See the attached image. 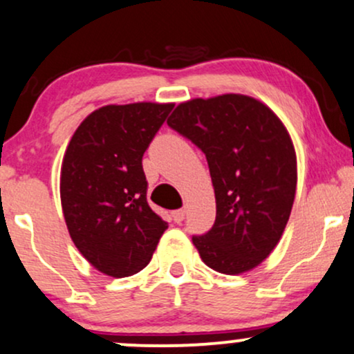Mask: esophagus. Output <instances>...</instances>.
Masks as SVG:
<instances>
[{"label": "esophagus", "instance_id": "1", "mask_svg": "<svg viewBox=\"0 0 354 354\" xmlns=\"http://www.w3.org/2000/svg\"><path fill=\"white\" fill-rule=\"evenodd\" d=\"M185 209H176L173 211V221L174 223H181L183 219H185Z\"/></svg>", "mask_w": 354, "mask_h": 354}]
</instances>
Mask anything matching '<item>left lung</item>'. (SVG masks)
Returning <instances> with one entry per match:
<instances>
[{"label": "left lung", "instance_id": "1", "mask_svg": "<svg viewBox=\"0 0 354 354\" xmlns=\"http://www.w3.org/2000/svg\"><path fill=\"white\" fill-rule=\"evenodd\" d=\"M168 126L209 166L216 219L193 236L201 259L218 273L253 270L278 245L295 201L296 153L281 120L261 101L230 93L178 104Z\"/></svg>", "mask_w": 354, "mask_h": 354}]
</instances>
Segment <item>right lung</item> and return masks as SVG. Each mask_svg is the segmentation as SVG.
<instances>
[{
  "instance_id": "add662e5",
  "label": "right lung",
  "mask_w": 354,
  "mask_h": 354,
  "mask_svg": "<svg viewBox=\"0 0 354 354\" xmlns=\"http://www.w3.org/2000/svg\"><path fill=\"white\" fill-rule=\"evenodd\" d=\"M173 103L108 104L83 120L61 165V206L80 253L124 278L148 265L168 228L146 201L143 154Z\"/></svg>"
}]
</instances>
